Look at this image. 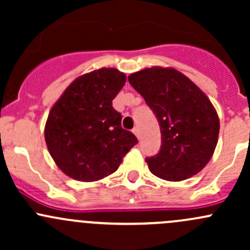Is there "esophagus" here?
<instances>
[{
  "label": "esophagus",
  "mask_w": 250,
  "mask_h": 250,
  "mask_svg": "<svg viewBox=\"0 0 250 250\" xmlns=\"http://www.w3.org/2000/svg\"><path fill=\"white\" fill-rule=\"evenodd\" d=\"M133 133H134V134H135V137H137L138 139H140V132H139V128H138V127H135L134 129H133Z\"/></svg>",
  "instance_id": "34e87169"
}]
</instances>
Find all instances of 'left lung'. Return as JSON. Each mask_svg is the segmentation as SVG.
<instances>
[{"label":"left lung","instance_id":"8db88e82","mask_svg":"<svg viewBox=\"0 0 250 250\" xmlns=\"http://www.w3.org/2000/svg\"><path fill=\"white\" fill-rule=\"evenodd\" d=\"M157 117L161 150L146 158L158 178L181 181L200 173L218 144V113L206 94L173 67L153 66L128 76Z\"/></svg>","mask_w":250,"mask_h":250}]
</instances>
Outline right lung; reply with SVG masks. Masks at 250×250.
<instances>
[{
	"label": "right lung",
	"mask_w": 250,
	"mask_h": 250,
	"mask_svg": "<svg viewBox=\"0 0 250 250\" xmlns=\"http://www.w3.org/2000/svg\"><path fill=\"white\" fill-rule=\"evenodd\" d=\"M125 80L117 69L94 70L77 77L50 109L44 139L55 165L70 178L88 183L115 173L138 143L112 107Z\"/></svg>",
	"instance_id": "right-lung-1"
}]
</instances>
